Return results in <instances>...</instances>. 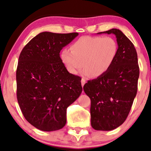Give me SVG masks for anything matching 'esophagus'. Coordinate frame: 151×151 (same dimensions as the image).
<instances>
[{
  "instance_id": "obj_1",
  "label": "esophagus",
  "mask_w": 151,
  "mask_h": 151,
  "mask_svg": "<svg viewBox=\"0 0 151 151\" xmlns=\"http://www.w3.org/2000/svg\"><path fill=\"white\" fill-rule=\"evenodd\" d=\"M85 83H86V82H85V78H82V79H81V85H82V87H83V86H84V85L85 84Z\"/></svg>"
}]
</instances>
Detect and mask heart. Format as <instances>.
<instances>
[{
    "mask_svg": "<svg viewBox=\"0 0 151 151\" xmlns=\"http://www.w3.org/2000/svg\"><path fill=\"white\" fill-rule=\"evenodd\" d=\"M60 54V60L72 75H76L83 66V75L100 77L105 75L115 62L118 45L111 37L84 36L77 39Z\"/></svg>",
    "mask_w": 151,
    "mask_h": 151,
    "instance_id": "b5f03b06",
    "label": "heart"
}]
</instances>
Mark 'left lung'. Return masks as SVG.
<instances>
[{
  "label": "left lung",
  "mask_w": 151,
  "mask_h": 151,
  "mask_svg": "<svg viewBox=\"0 0 151 151\" xmlns=\"http://www.w3.org/2000/svg\"><path fill=\"white\" fill-rule=\"evenodd\" d=\"M113 34L118 54L105 75L85 83L83 90L91 99V125L96 130L111 131L122 125L131 110L138 90L140 70L133 43L120 30L97 33Z\"/></svg>",
  "instance_id": "1"
}]
</instances>
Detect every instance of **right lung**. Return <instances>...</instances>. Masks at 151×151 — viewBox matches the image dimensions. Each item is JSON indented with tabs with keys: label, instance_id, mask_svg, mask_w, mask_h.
Instances as JSON below:
<instances>
[{
	"label": "right lung",
	"instance_id": "right-lung-1",
	"mask_svg": "<svg viewBox=\"0 0 151 151\" xmlns=\"http://www.w3.org/2000/svg\"><path fill=\"white\" fill-rule=\"evenodd\" d=\"M77 32H43L22 49L16 71L17 98L24 117L37 129L52 132L66 123V109L79 97V76L69 73L60 53Z\"/></svg>",
	"mask_w": 151,
	"mask_h": 151
}]
</instances>
